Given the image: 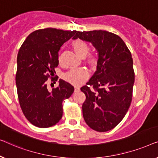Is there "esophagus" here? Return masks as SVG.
Here are the masks:
<instances>
[{"label": "esophagus", "instance_id": "34e87169", "mask_svg": "<svg viewBox=\"0 0 158 158\" xmlns=\"http://www.w3.org/2000/svg\"><path fill=\"white\" fill-rule=\"evenodd\" d=\"M79 90H80V88L79 87H78V86H75V87H74V92H79Z\"/></svg>", "mask_w": 158, "mask_h": 158}]
</instances>
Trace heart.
I'll list each match as a JSON object with an SVG mask.
<instances>
[{"label":"heart","mask_w":158,"mask_h":158,"mask_svg":"<svg viewBox=\"0 0 158 158\" xmlns=\"http://www.w3.org/2000/svg\"><path fill=\"white\" fill-rule=\"evenodd\" d=\"M72 48L75 53L80 57H85L89 52L90 47L86 41L81 39H76L72 42ZM59 62H61V56L58 58ZM87 62L89 65L92 67H95L98 64V58L95 55H89ZM89 77L88 71L85 69H74L69 71L64 74V78L69 83L74 86H79L88 79Z\"/></svg>","instance_id":"obj_1"}]
</instances>
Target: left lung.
<instances>
[{"instance_id":"1","label":"left lung","mask_w":158,"mask_h":158,"mask_svg":"<svg viewBox=\"0 0 158 158\" xmlns=\"http://www.w3.org/2000/svg\"><path fill=\"white\" fill-rule=\"evenodd\" d=\"M77 38L91 42L99 52L96 72L81 88L86 96L82 104L84 119L92 130L107 132L123 120L132 102L135 82L132 54L123 40L113 33L75 31L73 39Z\"/></svg>"}]
</instances>
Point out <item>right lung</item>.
<instances>
[{"mask_svg": "<svg viewBox=\"0 0 158 158\" xmlns=\"http://www.w3.org/2000/svg\"><path fill=\"white\" fill-rule=\"evenodd\" d=\"M75 31L52 28L36 30L19 49L15 74L18 97L26 119L38 127L59 123L63 114L62 102L74 91L72 84L59 79V85L49 92L47 83L48 78L54 83L58 80L57 76L52 77L59 65L58 52Z\"/></svg>", "mask_w": 158, "mask_h": 158, "instance_id": "obj_1", "label": "right lung"}]
</instances>
